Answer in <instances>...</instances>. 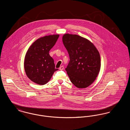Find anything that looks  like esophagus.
Masks as SVG:
<instances>
[{
    "instance_id": "1",
    "label": "esophagus",
    "mask_w": 130,
    "mask_h": 130,
    "mask_svg": "<svg viewBox=\"0 0 130 130\" xmlns=\"http://www.w3.org/2000/svg\"><path fill=\"white\" fill-rule=\"evenodd\" d=\"M64 69V66H61L59 67V70H63Z\"/></svg>"
}]
</instances>
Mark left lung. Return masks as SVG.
Returning a JSON list of instances; mask_svg holds the SVG:
<instances>
[{"label": "left lung", "instance_id": "left-lung-1", "mask_svg": "<svg viewBox=\"0 0 130 130\" xmlns=\"http://www.w3.org/2000/svg\"><path fill=\"white\" fill-rule=\"evenodd\" d=\"M62 41L70 57L65 70L70 80L78 88L88 87L95 80L100 71L98 50L89 40L76 35L64 34Z\"/></svg>", "mask_w": 130, "mask_h": 130}]
</instances>
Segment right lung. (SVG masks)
<instances>
[{
	"label": "right lung",
	"instance_id": "1",
	"mask_svg": "<svg viewBox=\"0 0 130 130\" xmlns=\"http://www.w3.org/2000/svg\"><path fill=\"white\" fill-rule=\"evenodd\" d=\"M59 35L40 37L31 45L25 55L24 69L28 77L39 85L46 84L51 78L55 68L49 51L55 45Z\"/></svg>",
	"mask_w": 130,
	"mask_h": 130
}]
</instances>
